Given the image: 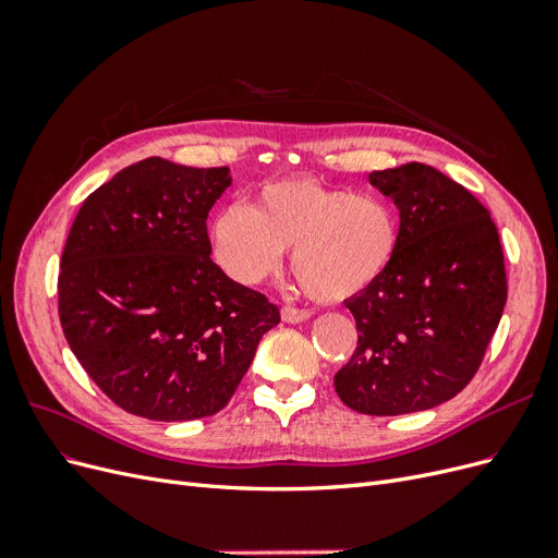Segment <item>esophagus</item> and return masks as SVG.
I'll use <instances>...</instances> for the list:
<instances>
[{
	"instance_id": "1",
	"label": "esophagus",
	"mask_w": 558,
	"mask_h": 558,
	"mask_svg": "<svg viewBox=\"0 0 558 558\" xmlns=\"http://www.w3.org/2000/svg\"><path fill=\"white\" fill-rule=\"evenodd\" d=\"M312 314L307 310H298V307H291L286 305L281 307V318L286 320V324H302V320H307Z\"/></svg>"
}]
</instances>
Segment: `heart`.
Wrapping results in <instances>:
<instances>
[{
  "mask_svg": "<svg viewBox=\"0 0 558 558\" xmlns=\"http://www.w3.org/2000/svg\"><path fill=\"white\" fill-rule=\"evenodd\" d=\"M209 232L218 265L244 286L272 275L291 248L295 277L318 302H344L377 283L400 238L398 216L381 197L307 177L263 185L248 209L218 211Z\"/></svg>",
  "mask_w": 558,
  "mask_h": 558,
  "instance_id": "b5f03b06",
  "label": "heart"
}]
</instances>
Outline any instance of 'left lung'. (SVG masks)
I'll return each mask as SVG.
<instances>
[{
  "mask_svg": "<svg viewBox=\"0 0 558 558\" xmlns=\"http://www.w3.org/2000/svg\"><path fill=\"white\" fill-rule=\"evenodd\" d=\"M400 214L386 275L344 305L359 347L335 375L347 408L373 416L430 410L475 377L508 302L498 230L440 170L408 162L369 174Z\"/></svg>",
  "mask_w": 558,
  "mask_h": 558,
  "instance_id": "8db88e82",
  "label": "left lung"
}]
</instances>
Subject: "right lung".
Here are the masks:
<instances>
[{"label": "right lung", "instance_id": "obj_1", "mask_svg": "<svg viewBox=\"0 0 558 558\" xmlns=\"http://www.w3.org/2000/svg\"><path fill=\"white\" fill-rule=\"evenodd\" d=\"M228 167L146 158L99 185L66 238L60 324L88 377L130 414L223 410L279 310L211 256L207 216Z\"/></svg>", "mask_w": 558, "mask_h": 558}]
</instances>
